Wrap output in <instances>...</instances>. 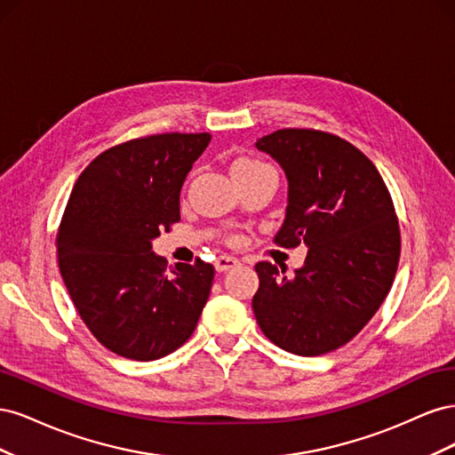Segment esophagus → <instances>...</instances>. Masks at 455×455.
<instances>
[{
	"instance_id": "34e87169",
	"label": "esophagus",
	"mask_w": 455,
	"mask_h": 455,
	"mask_svg": "<svg viewBox=\"0 0 455 455\" xmlns=\"http://www.w3.org/2000/svg\"><path fill=\"white\" fill-rule=\"evenodd\" d=\"M239 266V259L233 258V256H218L214 259V267L218 273H224V271H229L233 267Z\"/></svg>"
}]
</instances>
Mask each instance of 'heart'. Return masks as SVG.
Segmentation results:
<instances>
[{"instance_id":"b5f03b06","label":"heart","mask_w":455,"mask_h":455,"mask_svg":"<svg viewBox=\"0 0 455 455\" xmlns=\"http://www.w3.org/2000/svg\"><path fill=\"white\" fill-rule=\"evenodd\" d=\"M271 169L267 163H261L252 157H237L231 163V176H249Z\"/></svg>"}]
</instances>
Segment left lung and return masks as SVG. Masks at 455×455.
I'll return each instance as SVG.
<instances>
[{
    "instance_id": "1",
    "label": "left lung",
    "mask_w": 455,
    "mask_h": 455,
    "mask_svg": "<svg viewBox=\"0 0 455 455\" xmlns=\"http://www.w3.org/2000/svg\"><path fill=\"white\" fill-rule=\"evenodd\" d=\"M256 148L281 164L288 182L273 241L307 246L292 277L269 261L256 264V321L288 353H330L361 332L391 291L401 256L391 196L374 163L339 136L281 129Z\"/></svg>"
}]
</instances>
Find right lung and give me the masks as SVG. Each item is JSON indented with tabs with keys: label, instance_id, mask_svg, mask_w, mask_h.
<instances>
[{
	"label": "right lung",
	"instance_id": "right-lung-1",
	"mask_svg": "<svg viewBox=\"0 0 455 455\" xmlns=\"http://www.w3.org/2000/svg\"><path fill=\"white\" fill-rule=\"evenodd\" d=\"M209 132H164L106 149L81 172L57 235L59 267L81 319L104 347L157 361L194 334L214 267L171 275L151 241L180 220L188 172Z\"/></svg>",
	"mask_w": 455,
	"mask_h": 455
}]
</instances>
